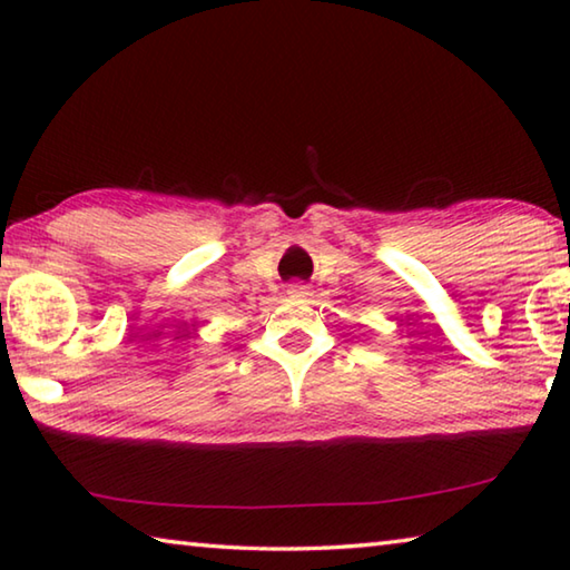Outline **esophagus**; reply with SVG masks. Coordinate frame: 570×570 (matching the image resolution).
Listing matches in <instances>:
<instances>
[{"label": "esophagus", "instance_id": "34e87169", "mask_svg": "<svg viewBox=\"0 0 570 570\" xmlns=\"http://www.w3.org/2000/svg\"><path fill=\"white\" fill-rule=\"evenodd\" d=\"M286 294L292 296V298H304L308 292H306L304 284H288V286H286Z\"/></svg>", "mask_w": 570, "mask_h": 570}]
</instances>
